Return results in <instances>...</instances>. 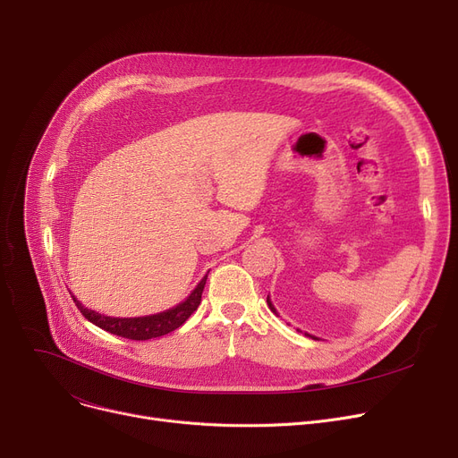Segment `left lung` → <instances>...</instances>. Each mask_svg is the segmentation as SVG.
<instances>
[{"label": "left lung", "mask_w": 458, "mask_h": 458, "mask_svg": "<svg viewBox=\"0 0 458 458\" xmlns=\"http://www.w3.org/2000/svg\"><path fill=\"white\" fill-rule=\"evenodd\" d=\"M267 304H269V308H271V311H275V314H276V310H275V306H273V302L269 301V297H267ZM311 338H314V335H311Z\"/></svg>", "instance_id": "1"}]
</instances>
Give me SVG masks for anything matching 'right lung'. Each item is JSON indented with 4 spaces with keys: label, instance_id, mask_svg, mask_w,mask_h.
<instances>
[{
    "label": "right lung",
    "instance_id": "1",
    "mask_svg": "<svg viewBox=\"0 0 458 458\" xmlns=\"http://www.w3.org/2000/svg\"><path fill=\"white\" fill-rule=\"evenodd\" d=\"M206 278L208 275L199 282V285L195 290L191 292V295L180 302L178 306L161 311V314H154V316H147V318H109V316H102L98 311L85 308L74 295V299L78 310L85 316V319H89L92 325L104 328L109 334L120 335V338H128V340H135V342H144V340H152V338H159V335H165L168 332L176 330L178 327H182L189 318L192 311H195L202 301V292L206 285Z\"/></svg>",
    "mask_w": 458,
    "mask_h": 458
}]
</instances>
